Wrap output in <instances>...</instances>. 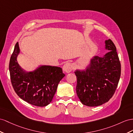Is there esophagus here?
I'll use <instances>...</instances> for the list:
<instances>
[{
  "mask_svg": "<svg viewBox=\"0 0 133 133\" xmlns=\"http://www.w3.org/2000/svg\"><path fill=\"white\" fill-rule=\"evenodd\" d=\"M63 71L66 73H69L73 70V64L70 62L65 63L63 66Z\"/></svg>",
  "mask_w": 133,
  "mask_h": 133,
  "instance_id": "esophagus-1",
  "label": "esophagus"
}]
</instances>
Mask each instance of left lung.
<instances>
[{
    "label": "left lung",
    "instance_id": "8db88e82",
    "mask_svg": "<svg viewBox=\"0 0 133 133\" xmlns=\"http://www.w3.org/2000/svg\"><path fill=\"white\" fill-rule=\"evenodd\" d=\"M110 51L103 57L95 56L85 70H77L76 93L84 105L98 106L114 96L121 75V64L114 43L105 41Z\"/></svg>",
    "mask_w": 133,
    "mask_h": 133
}]
</instances>
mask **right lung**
I'll return each instance as SVG.
<instances>
[{
  "instance_id": "add662e5",
  "label": "right lung",
  "mask_w": 133,
  "mask_h": 133,
  "mask_svg": "<svg viewBox=\"0 0 133 133\" xmlns=\"http://www.w3.org/2000/svg\"><path fill=\"white\" fill-rule=\"evenodd\" d=\"M19 53L17 42L9 64L13 89L19 98L28 103L39 107L46 106L52 101L58 85L65 75L61 68L51 66H42L32 72H26L17 61Z\"/></svg>"
}]
</instances>
